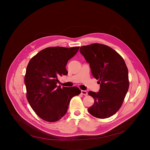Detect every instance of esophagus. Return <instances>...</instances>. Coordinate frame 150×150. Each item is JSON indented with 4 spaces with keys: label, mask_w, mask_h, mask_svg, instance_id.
<instances>
[{
    "label": "esophagus",
    "mask_w": 150,
    "mask_h": 150,
    "mask_svg": "<svg viewBox=\"0 0 150 150\" xmlns=\"http://www.w3.org/2000/svg\"><path fill=\"white\" fill-rule=\"evenodd\" d=\"M81 93L83 95H84V96H86L87 95V92H86V91H81Z\"/></svg>",
    "instance_id": "1"
}]
</instances>
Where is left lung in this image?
Instances as JSON below:
<instances>
[{"label": "left lung", "mask_w": 150, "mask_h": 150, "mask_svg": "<svg viewBox=\"0 0 150 150\" xmlns=\"http://www.w3.org/2000/svg\"><path fill=\"white\" fill-rule=\"evenodd\" d=\"M79 51L100 84L98 93H88L95 100L88 112L97 118L110 117L122 106L129 88L128 72L124 59L114 49L103 44L83 46Z\"/></svg>", "instance_id": "8db88e82"}]
</instances>
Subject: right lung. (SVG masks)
I'll list each match as a JSON object with an SVG mask.
<instances>
[{
	"mask_svg": "<svg viewBox=\"0 0 150 150\" xmlns=\"http://www.w3.org/2000/svg\"><path fill=\"white\" fill-rule=\"evenodd\" d=\"M79 48L49 47L30 59L25 75L26 98L37 115L44 121L59 120L66 115L71 99L81 93L76 87L61 88L57 85L58 77L67 74L66 64Z\"/></svg>",
	"mask_w": 150,
	"mask_h": 150,
	"instance_id": "1",
	"label": "right lung"
}]
</instances>
